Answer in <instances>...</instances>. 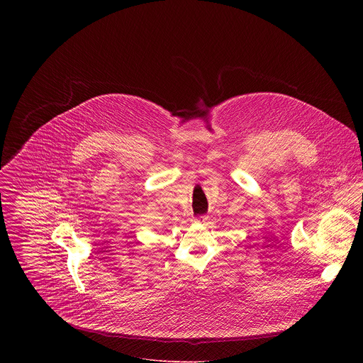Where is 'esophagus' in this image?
Instances as JSON below:
<instances>
[{"label": "esophagus", "instance_id": "obj_1", "mask_svg": "<svg viewBox=\"0 0 363 363\" xmlns=\"http://www.w3.org/2000/svg\"><path fill=\"white\" fill-rule=\"evenodd\" d=\"M196 220L200 222V223H206L208 220V215H199V216L196 218Z\"/></svg>", "mask_w": 363, "mask_h": 363}]
</instances>
